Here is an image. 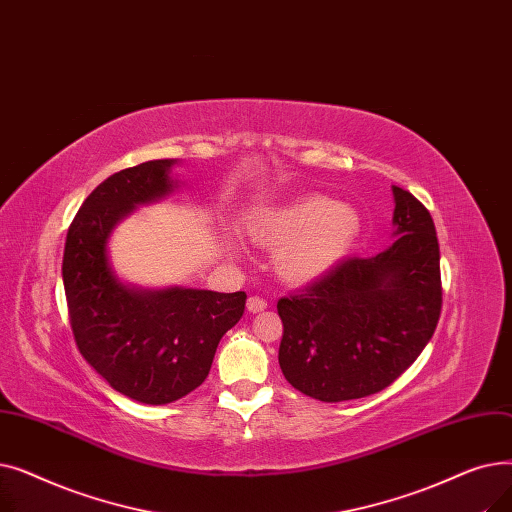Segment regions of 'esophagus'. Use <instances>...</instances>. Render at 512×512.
<instances>
[{"instance_id": "34e87169", "label": "esophagus", "mask_w": 512, "mask_h": 512, "mask_svg": "<svg viewBox=\"0 0 512 512\" xmlns=\"http://www.w3.org/2000/svg\"><path fill=\"white\" fill-rule=\"evenodd\" d=\"M267 307V301L263 299V297H249V301H247V309L251 311V313H259V311H263Z\"/></svg>"}]
</instances>
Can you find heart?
<instances>
[{
	"label": "heart",
	"mask_w": 512,
	"mask_h": 512,
	"mask_svg": "<svg viewBox=\"0 0 512 512\" xmlns=\"http://www.w3.org/2000/svg\"><path fill=\"white\" fill-rule=\"evenodd\" d=\"M361 232L359 213L330 197H305L267 211L251 226V236L267 249H278L276 270L292 284H305L348 253Z\"/></svg>",
	"instance_id": "obj_1"
}]
</instances>
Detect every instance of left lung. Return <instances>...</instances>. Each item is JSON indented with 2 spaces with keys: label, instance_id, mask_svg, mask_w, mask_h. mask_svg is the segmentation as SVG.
<instances>
[{
  "label": "left lung",
  "instance_id": "obj_1",
  "mask_svg": "<svg viewBox=\"0 0 512 512\" xmlns=\"http://www.w3.org/2000/svg\"><path fill=\"white\" fill-rule=\"evenodd\" d=\"M392 247L348 257L278 301L280 369L292 388L342 402L388 388L432 340L442 311L440 245L432 215L400 186Z\"/></svg>",
  "mask_w": 512,
  "mask_h": 512
}]
</instances>
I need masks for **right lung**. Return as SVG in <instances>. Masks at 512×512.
I'll use <instances>...</instances> for the list:
<instances>
[{
	"instance_id": "add662e5",
	"label": "right lung",
	"mask_w": 512,
	"mask_h": 512,
	"mask_svg": "<svg viewBox=\"0 0 512 512\" xmlns=\"http://www.w3.org/2000/svg\"><path fill=\"white\" fill-rule=\"evenodd\" d=\"M174 159H153L103 180L68 228L62 278L80 355L120 394L166 405L199 388L222 336L245 313V292L134 290L107 261V238L134 205L166 197Z\"/></svg>"
}]
</instances>
